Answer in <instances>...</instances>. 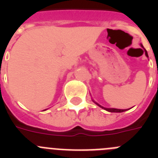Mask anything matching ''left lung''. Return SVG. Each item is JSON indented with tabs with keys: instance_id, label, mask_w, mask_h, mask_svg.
Listing matches in <instances>:
<instances>
[{
	"instance_id": "left-lung-1",
	"label": "left lung",
	"mask_w": 158,
	"mask_h": 158,
	"mask_svg": "<svg viewBox=\"0 0 158 158\" xmlns=\"http://www.w3.org/2000/svg\"><path fill=\"white\" fill-rule=\"evenodd\" d=\"M140 46L142 47V48H144V47H143V46H142V44H140ZM145 54H146V56L148 58V57H149V56H148L147 51H145ZM93 101L94 102V103L96 104V105H98L99 107H101V108H103V109L106 110V111H109V112H123V111H127V109H117V108H107V107H103V106L100 105V104H99L98 103H96V102H95L94 100H93Z\"/></svg>"
}]
</instances>
